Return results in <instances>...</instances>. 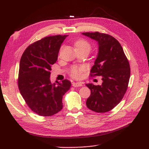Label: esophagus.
I'll return each instance as SVG.
<instances>
[{"label":"esophagus","instance_id":"1","mask_svg":"<svg viewBox=\"0 0 149 149\" xmlns=\"http://www.w3.org/2000/svg\"><path fill=\"white\" fill-rule=\"evenodd\" d=\"M73 86L74 87H81L83 86V83L81 82H74L73 83Z\"/></svg>","mask_w":149,"mask_h":149}]
</instances>
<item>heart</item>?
Returning a JSON list of instances; mask_svg holds the SVG:
<instances>
[{"label": "heart", "instance_id": "1", "mask_svg": "<svg viewBox=\"0 0 149 149\" xmlns=\"http://www.w3.org/2000/svg\"><path fill=\"white\" fill-rule=\"evenodd\" d=\"M74 47L76 50H86L89 52L91 49V45L87 40L84 39H79L76 41L74 43ZM86 70L84 66H72L70 71L69 73L71 77L74 78H79L81 77L83 73Z\"/></svg>", "mask_w": 149, "mask_h": 149}]
</instances>
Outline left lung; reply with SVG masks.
I'll return each mask as SVG.
<instances>
[{
  "instance_id": "8db88e82",
  "label": "left lung",
  "mask_w": 149,
  "mask_h": 149,
  "mask_svg": "<svg viewBox=\"0 0 149 149\" xmlns=\"http://www.w3.org/2000/svg\"><path fill=\"white\" fill-rule=\"evenodd\" d=\"M82 34L97 42L98 53L90 76H101L102 80L101 86L86 84L91 90L86 106L93 111L106 112L118 104L127 91L129 63L120 43L111 35L98 31Z\"/></svg>"
}]
</instances>
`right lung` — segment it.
I'll return each mask as SVG.
<instances>
[{
  "instance_id": "add662e5",
  "label": "right lung",
  "mask_w": 149,
  "mask_h": 149,
  "mask_svg": "<svg viewBox=\"0 0 149 149\" xmlns=\"http://www.w3.org/2000/svg\"><path fill=\"white\" fill-rule=\"evenodd\" d=\"M68 35L46 37L26 48L20 61L18 86L31 110L41 116H51L63 108L62 99L71 82L64 79L52 83L50 71L62 43Z\"/></svg>"
}]
</instances>
